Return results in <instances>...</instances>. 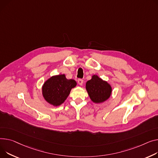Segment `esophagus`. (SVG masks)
Returning a JSON list of instances; mask_svg holds the SVG:
<instances>
[{
    "mask_svg": "<svg viewBox=\"0 0 158 158\" xmlns=\"http://www.w3.org/2000/svg\"><path fill=\"white\" fill-rule=\"evenodd\" d=\"M77 82H78V84H79L80 86H82V84H83V80L81 79H79L77 80Z\"/></svg>",
    "mask_w": 158,
    "mask_h": 158,
    "instance_id": "esophagus-1",
    "label": "esophagus"
}]
</instances>
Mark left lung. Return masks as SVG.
I'll use <instances>...</instances> for the list:
<instances>
[{"mask_svg": "<svg viewBox=\"0 0 158 158\" xmlns=\"http://www.w3.org/2000/svg\"><path fill=\"white\" fill-rule=\"evenodd\" d=\"M86 89L91 100L94 103L107 101L111 96L112 88L110 84L97 75H93L86 83Z\"/></svg>", "mask_w": 158, "mask_h": 158, "instance_id": "obj_1", "label": "left lung"}]
</instances>
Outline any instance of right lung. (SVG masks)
<instances>
[{"label":"right lung","instance_id":"obj_1","mask_svg":"<svg viewBox=\"0 0 158 158\" xmlns=\"http://www.w3.org/2000/svg\"><path fill=\"white\" fill-rule=\"evenodd\" d=\"M77 86L73 79H67L65 74L52 76L42 86L44 100L51 106H60L66 100L72 88Z\"/></svg>","mask_w":158,"mask_h":158}]
</instances>
